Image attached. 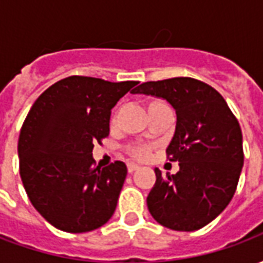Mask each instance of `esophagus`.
<instances>
[{
	"instance_id": "1",
	"label": "esophagus",
	"mask_w": 263,
	"mask_h": 263,
	"mask_svg": "<svg viewBox=\"0 0 263 263\" xmlns=\"http://www.w3.org/2000/svg\"><path fill=\"white\" fill-rule=\"evenodd\" d=\"M139 169V166L135 165V163H128V172L129 173H134L135 171H138Z\"/></svg>"
}]
</instances>
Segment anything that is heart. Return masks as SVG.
<instances>
[{
	"label": "heart",
	"mask_w": 263,
	"mask_h": 263,
	"mask_svg": "<svg viewBox=\"0 0 263 263\" xmlns=\"http://www.w3.org/2000/svg\"><path fill=\"white\" fill-rule=\"evenodd\" d=\"M158 104H165L163 101H160V100H152L151 103H149V107H152V105H158ZM151 154V148L149 146H145V145H141V146H134L131 149V155L134 158H137V159H146Z\"/></svg>",
	"instance_id": "heart-1"
}]
</instances>
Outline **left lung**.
I'll list each match as a JSON object with an SVG mask.
<instances>
[{"instance_id":"1","label":"left lung","mask_w":263,"mask_h":263,"mask_svg":"<svg viewBox=\"0 0 263 263\" xmlns=\"http://www.w3.org/2000/svg\"><path fill=\"white\" fill-rule=\"evenodd\" d=\"M166 100L176 111V129L166 149L179 162L176 175L162 176L149 192V213L160 226L196 231L231 201L243 166L242 132L220 92L192 77L146 81L132 90Z\"/></svg>"}]
</instances>
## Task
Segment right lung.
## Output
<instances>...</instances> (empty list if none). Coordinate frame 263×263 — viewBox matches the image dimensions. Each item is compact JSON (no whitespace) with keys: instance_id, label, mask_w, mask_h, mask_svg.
<instances>
[{"instance_id":"obj_1","label":"right lung","mask_w":263,"mask_h":263,"mask_svg":"<svg viewBox=\"0 0 263 263\" xmlns=\"http://www.w3.org/2000/svg\"><path fill=\"white\" fill-rule=\"evenodd\" d=\"M137 84L70 76L45 90L26 115L21 179L32 205L58 230L92 231L114 214L126 166L96 167L92 148L108 137L111 109Z\"/></svg>"}]
</instances>
